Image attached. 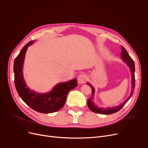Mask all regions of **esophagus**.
<instances>
[{
  "mask_svg": "<svg viewBox=\"0 0 148 148\" xmlns=\"http://www.w3.org/2000/svg\"><path fill=\"white\" fill-rule=\"evenodd\" d=\"M77 80L78 82L80 84L84 83L87 80V76L84 74H81L78 76V78H77Z\"/></svg>",
  "mask_w": 148,
  "mask_h": 148,
  "instance_id": "obj_1",
  "label": "esophagus"
}]
</instances>
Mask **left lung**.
Here are the masks:
<instances>
[{
    "instance_id": "8db88e82",
    "label": "left lung",
    "mask_w": 148,
    "mask_h": 148,
    "mask_svg": "<svg viewBox=\"0 0 148 148\" xmlns=\"http://www.w3.org/2000/svg\"><path fill=\"white\" fill-rule=\"evenodd\" d=\"M122 47V52H121V59L122 60L125 62V63L127 65V66L130 68V69L131 73V92L130 96L127 98V99L123 101L122 104L120 105L116 106V107H107V108H103V107H98L94 101V95L95 94V89L92 86V85L88 82L86 84L90 87L92 88V96L88 99V106L89 108V109L92 110L93 112L96 113H99L103 114H110L114 113L116 112H118L119 110L124 106L128 101L131 98L133 94V92L135 88V75H134V72H135V65H134V60L131 58L129 54L125 50V49L123 47V46H121Z\"/></svg>"
}]
</instances>
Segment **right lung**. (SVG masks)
Returning a JSON list of instances; mask_svg holds the SVG:
<instances>
[{"label": "right lung", "mask_w": 148, "mask_h": 148, "mask_svg": "<svg viewBox=\"0 0 148 148\" xmlns=\"http://www.w3.org/2000/svg\"><path fill=\"white\" fill-rule=\"evenodd\" d=\"M35 41H31L25 45L14 60L15 86L20 97L33 110L42 113H54L64 106L68 92L77 86V79L59 83L55 85L51 91L44 94L30 89L23 77V67L28 47Z\"/></svg>", "instance_id": "obj_1"}]
</instances>
